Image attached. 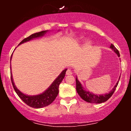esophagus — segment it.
<instances>
[{
    "instance_id": "obj_1",
    "label": "esophagus",
    "mask_w": 131,
    "mask_h": 131,
    "mask_svg": "<svg viewBox=\"0 0 131 131\" xmlns=\"http://www.w3.org/2000/svg\"><path fill=\"white\" fill-rule=\"evenodd\" d=\"M66 74H67V75H71L73 74V71L71 69H68L67 72H66Z\"/></svg>"
}]
</instances>
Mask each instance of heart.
I'll use <instances>...</instances> for the list:
<instances>
[{"mask_svg":"<svg viewBox=\"0 0 131 131\" xmlns=\"http://www.w3.org/2000/svg\"><path fill=\"white\" fill-rule=\"evenodd\" d=\"M81 39V37H80ZM92 46V42L91 40H86L84 43V47L85 49H90Z\"/></svg>","mask_w":131,"mask_h":131,"instance_id":"heart-1","label":"heart"}]
</instances>
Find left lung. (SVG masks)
I'll return each instance as SVG.
<instances>
[{
    "label": "left lung",
    "instance_id": "left-lung-1",
    "mask_svg": "<svg viewBox=\"0 0 131 131\" xmlns=\"http://www.w3.org/2000/svg\"><path fill=\"white\" fill-rule=\"evenodd\" d=\"M110 48L112 50H114V52L118 55V57H120L119 52L118 50V49L115 47L112 44L110 46ZM119 81L117 82V83L116 84L113 88L112 89V90L111 91L109 92V93L105 94H102L98 95L97 94H94L93 93L91 92H89L86 90H85L82 87V84H81V82L78 81L77 77L76 78V91H77L78 94L79 95V96L83 99L84 100L89 103H103V102H106V100H108V99L112 97V95L113 94L114 92L116 90L117 85L118 84Z\"/></svg>",
    "mask_w": 131,
    "mask_h": 131
}]
</instances>
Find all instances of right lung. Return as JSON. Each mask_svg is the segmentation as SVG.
Instances as JSON below:
<instances>
[{"label": "right lung", "instance_id": "right-lung-1", "mask_svg": "<svg viewBox=\"0 0 131 131\" xmlns=\"http://www.w3.org/2000/svg\"><path fill=\"white\" fill-rule=\"evenodd\" d=\"M47 31H47H40V32L31 34L29 37L24 39L19 43L18 46L21 44V43L26 42L29 41V40H32L34 38H37V37L43 36ZM12 55L11 58H10V60L12 59ZM67 70V69H65V70L63 71L60 74L59 76L56 78V79L52 82V84L49 86V88L47 89L42 94L36 95H28L23 94L21 92L19 91L17 89V88L15 86V85L11 71L10 73H11L12 83L13 87L14 88V90L15 91L16 94L19 96V98L21 99L23 101L25 102L26 105L31 106V107L34 108H40L45 107V106H47L51 104L54 101V100L56 98L57 96L58 95V92H59V90H58L59 85L64 78Z\"/></svg>", "mask_w": 131, "mask_h": 131}]
</instances>
